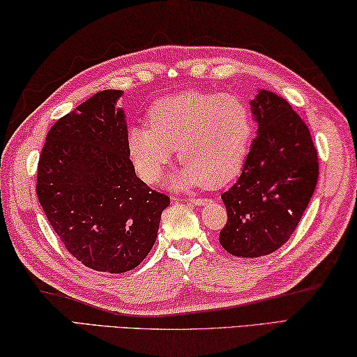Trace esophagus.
Returning <instances> with one entry per match:
<instances>
[{"instance_id":"obj_1","label":"esophagus","mask_w":357,"mask_h":357,"mask_svg":"<svg viewBox=\"0 0 357 357\" xmlns=\"http://www.w3.org/2000/svg\"><path fill=\"white\" fill-rule=\"evenodd\" d=\"M186 201L191 202V204H195V205H205V204L208 202V199H204V197H190V199H186Z\"/></svg>"}]
</instances>
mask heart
<instances>
[{
	"label": "heart",
	"mask_w": 357,
	"mask_h": 357,
	"mask_svg": "<svg viewBox=\"0 0 357 357\" xmlns=\"http://www.w3.org/2000/svg\"><path fill=\"white\" fill-rule=\"evenodd\" d=\"M149 123L131 127L128 153L139 177L153 183L177 149L178 188L222 186L240 174L251 147L254 121L246 100L235 93L191 91L156 102Z\"/></svg>",
	"instance_id": "heart-1"
}]
</instances>
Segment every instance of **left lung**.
Segmentation results:
<instances>
[{
  "label": "left lung",
  "instance_id": "1",
  "mask_svg": "<svg viewBox=\"0 0 357 357\" xmlns=\"http://www.w3.org/2000/svg\"><path fill=\"white\" fill-rule=\"evenodd\" d=\"M251 106L257 136L236 183L221 196L227 224L220 243L236 257L278 251L295 232L318 180L310 131L290 103L264 89Z\"/></svg>",
  "mask_w": 357,
  "mask_h": 357
}]
</instances>
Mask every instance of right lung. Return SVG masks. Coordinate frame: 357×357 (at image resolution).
<instances>
[{
  "label": "right lung",
  "instance_id": "obj_1",
  "mask_svg": "<svg viewBox=\"0 0 357 357\" xmlns=\"http://www.w3.org/2000/svg\"><path fill=\"white\" fill-rule=\"evenodd\" d=\"M122 91L97 92L50 128L37 197L62 245L87 268L127 273L147 257L171 201L136 177Z\"/></svg>",
  "mask_w": 357,
  "mask_h": 357
}]
</instances>
